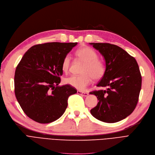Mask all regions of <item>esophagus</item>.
Segmentation results:
<instances>
[{
    "label": "esophagus",
    "instance_id": "1",
    "mask_svg": "<svg viewBox=\"0 0 155 155\" xmlns=\"http://www.w3.org/2000/svg\"><path fill=\"white\" fill-rule=\"evenodd\" d=\"M77 94H79V95H81L84 96V97H87V96L88 95V93L81 92V91H79V90L77 92Z\"/></svg>",
    "mask_w": 155,
    "mask_h": 155
}]
</instances>
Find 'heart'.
Listing matches in <instances>:
<instances>
[{
  "instance_id": "b5f03b06",
  "label": "heart",
  "mask_w": 155,
  "mask_h": 155,
  "mask_svg": "<svg viewBox=\"0 0 155 155\" xmlns=\"http://www.w3.org/2000/svg\"><path fill=\"white\" fill-rule=\"evenodd\" d=\"M77 56L85 62L82 73L80 76L73 75L65 79V83L79 90H84L92 83V78L100 79L105 73V65L104 63L98 59V54L94 49L88 47H84L79 49ZM71 65V56L67 54L64 57L61 68L64 72H68Z\"/></svg>"
}]
</instances>
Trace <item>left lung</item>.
<instances>
[{
	"instance_id": "8db88e82",
	"label": "left lung",
	"mask_w": 155,
	"mask_h": 155,
	"mask_svg": "<svg viewBox=\"0 0 155 155\" xmlns=\"http://www.w3.org/2000/svg\"><path fill=\"white\" fill-rule=\"evenodd\" d=\"M104 57L105 73L97 84L106 90H95L99 102L90 113L101 121L119 122L129 116L137 104L142 86L138 63L120 47L108 43H90Z\"/></svg>"
}]
</instances>
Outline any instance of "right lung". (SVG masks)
I'll use <instances>...</instances> for the list:
<instances>
[{"mask_svg":"<svg viewBox=\"0 0 155 155\" xmlns=\"http://www.w3.org/2000/svg\"><path fill=\"white\" fill-rule=\"evenodd\" d=\"M77 44L36 45L21 59L15 73V94L20 107L32 120L41 124L56 120L65 112L69 96L77 93L71 85H58L63 58Z\"/></svg>","mask_w":155,"mask_h":155,"instance_id":"obj_1","label":"right lung"}]
</instances>
